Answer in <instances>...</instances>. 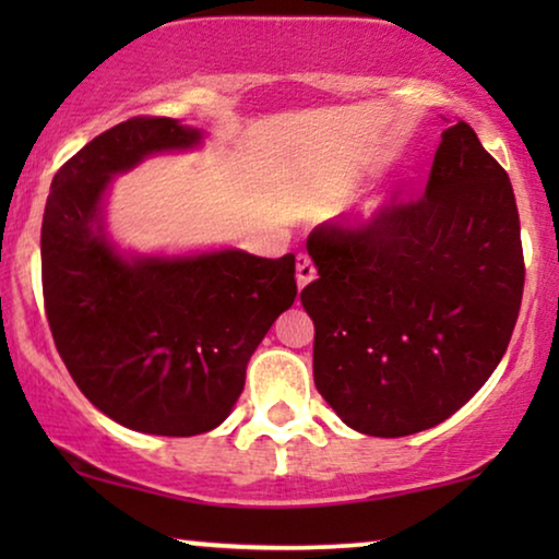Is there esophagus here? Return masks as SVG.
Returning <instances> with one entry per match:
<instances>
[{
  "label": "esophagus",
  "instance_id": "1",
  "mask_svg": "<svg viewBox=\"0 0 559 559\" xmlns=\"http://www.w3.org/2000/svg\"><path fill=\"white\" fill-rule=\"evenodd\" d=\"M316 262H312L308 254H297V287L302 289L305 285H310V282L316 280Z\"/></svg>",
  "mask_w": 559,
  "mask_h": 559
}]
</instances>
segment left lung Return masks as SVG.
Returning <instances> with one entry per match:
<instances>
[{
  "instance_id": "obj_1",
  "label": "left lung",
  "mask_w": 559,
  "mask_h": 559,
  "mask_svg": "<svg viewBox=\"0 0 559 559\" xmlns=\"http://www.w3.org/2000/svg\"><path fill=\"white\" fill-rule=\"evenodd\" d=\"M320 277L312 377L343 423L373 438L440 425L491 377L514 333L524 251L509 175L465 121L448 127L425 195L308 236Z\"/></svg>"
}]
</instances>
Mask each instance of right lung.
<instances>
[{
    "label": "right lung",
    "instance_id": "1",
    "mask_svg": "<svg viewBox=\"0 0 559 559\" xmlns=\"http://www.w3.org/2000/svg\"><path fill=\"white\" fill-rule=\"evenodd\" d=\"M198 140L170 117L106 129L56 173L40 234L45 316L75 386L114 423L167 438L224 423L251 354L297 297L295 254L127 262L104 239L98 211L111 175Z\"/></svg>",
    "mask_w": 559,
    "mask_h": 559
}]
</instances>
